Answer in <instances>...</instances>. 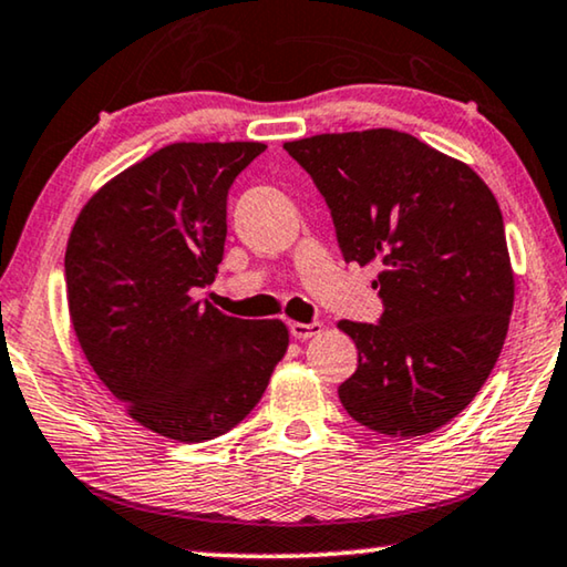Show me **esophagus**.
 <instances>
[{"mask_svg": "<svg viewBox=\"0 0 567 567\" xmlns=\"http://www.w3.org/2000/svg\"><path fill=\"white\" fill-rule=\"evenodd\" d=\"M323 331V323L320 320H310V323H290V333L298 338V341H306V338H312Z\"/></svg>", "mask_w": 567, "mask_h": 567, "instance_id": "obj_1", "label": "esophagus"}]
</instances>
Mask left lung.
Instances as JSON below:
<instances>
[{
	"label": "left lung",
	"instance_id": "obj_1",
	"mask_svg": "<svg viewBox=\"0 0 567 567\" xmlns=\"http://www.w3.org/2000/svg\"><path fill=\"white\" fill-rule=\"evenodd\" d=\"M285 150L331 208L343 259L382 265V318L338 323L359 349L341 404L377 433H433L478 394L509 331L499 203L461 159L396 130L316 134Z\"/></svg>",
	"mask_w": 567,
	"mask_h": 567
}]
</instances>
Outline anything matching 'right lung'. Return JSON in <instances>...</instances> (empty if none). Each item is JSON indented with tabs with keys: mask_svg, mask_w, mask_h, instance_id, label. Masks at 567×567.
Here are the masks:
<instances>
[{
	"mask_svg": "<svg viewBox=\"0 0 567 567\" xmlns=\"http://www.w3.org/2000/svg\"><path fill=\"white\" fill-rule=\"evenodd\" d=\"M261 142H175L126 167L75 218L73 331L96 377L157 435L203 443L255 410L287 351L282 320L193 300L224 259L226 198Z\"/></svg>",
	"mask_w": 567,
	"mask_h": 567,
	"instance_id": "1",
	"label": "right lung"
}]
</instances>
